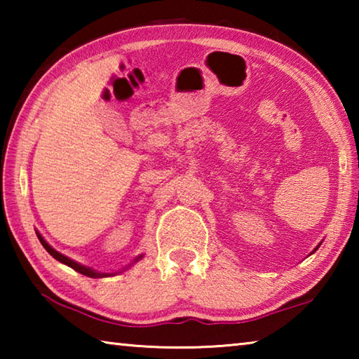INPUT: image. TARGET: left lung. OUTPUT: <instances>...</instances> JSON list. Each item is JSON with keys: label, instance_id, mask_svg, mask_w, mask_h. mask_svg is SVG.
<instances>
[{"label": "left lung", "instance_id": "1", "mask_svg": "<svg viewBox=\"0 0 359 359\" xmlns=\"http://www.w3.org/2000/svg\"><path fill=\"white\" fill-rule=\"evenodd\" d=\"M315 250H317V248H315Z\"/></svg>", "mask_w": 359, "mask_h": 359}]
</instances>
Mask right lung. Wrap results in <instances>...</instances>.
<instances>
[{
	"label": "right lung",
	"instance_id": "1",
	"mask_svg": "<svg viewBox=\"0 0 359 359\" xmlns=\"http://www.w3.org/2000/svg\"><path fill=\"white\" fill-rule=\"evenodd\" d=\"M38 234V239H39V242L42 244V247L46 248V250L52 255L53 258H55L57 261H60V263H63V264H66V266H69V267H72V269L74 271H77V272H81L82 276H87V277H92V278H100V277H109V276H115L114 272H111V274H107V272H98V271H95V269H92V267H87V266H83V264H79V263H76L74 259H71V258H68V257H65V255H62L60 252H57L55 248H52L50 245L47 244V242L44 241V238H42V236L39 234V233H36ZM142 258V255H139L137 258H135V261H133V263H136V261H139ZM131 263V264H133ZM130 264V266H131ZM126 269V267H125Z\"/></svg>",
	"mask_w": 359,
	"mask_h": 359
}]
</instances>
